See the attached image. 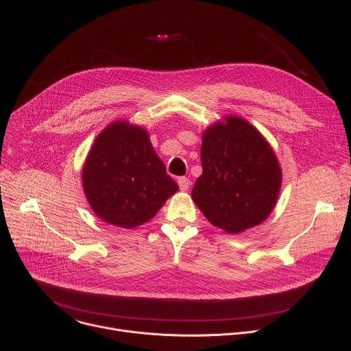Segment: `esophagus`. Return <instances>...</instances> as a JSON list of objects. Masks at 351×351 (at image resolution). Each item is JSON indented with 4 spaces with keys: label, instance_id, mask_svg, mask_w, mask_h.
<instances>
[{
    "label": "esophagus",
    "instance_id": "1",
    "mask_svg": "<svg viewBox=\"0 0 351 351\" xmlns=\"http://www.w3.org/2000/svg\"><path fill=\"white\" fill-rule=\"evenodd\" d=\"M178 185H179V189L180 191H188L189 189V186H191V180H189V178H186V176H180L179 179H178Z\"/></svg>",
    "mask_w": 351,
    "mask_h": 351
}]
</instances>
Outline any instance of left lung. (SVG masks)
Instances as JSON below:
<instances>
[{
    "instance_id": "obj_1",
    "label": "left lung",
    "mask_w": 351,
    "mask_h": 351,
    "mask_svg": "<svg viewBox=\"0 0 351 351\" xmlns=\"http://www.w3.org/2000/svg\"><path fill=\"white\" fill-rule=\"evenodd\" d=\"M202 136V175L192 199L209 222L237 234L261 225L278 200L282 171L267 141L247 121L226 117Z\"/></svg>"
}]
</instances>
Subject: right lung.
<instances>
[{
	"instance_id": "right-lung-1",
	"label": "right lung",
	"mask_w": 351,
	"mask_h": 351,
	"mask_svg": "<svg viewBox=\"0 0 351 351\" xmlns=\"http://www.w3.org/2000/svg\"><path fill=\"white\" fill-rule=\"evenodd\" d=\"M82 185L95 215L125 229L151 220L179 189L147 132L126 121L110 123L97 136L84 165Z\"/></svg>"
}]
</instances>
